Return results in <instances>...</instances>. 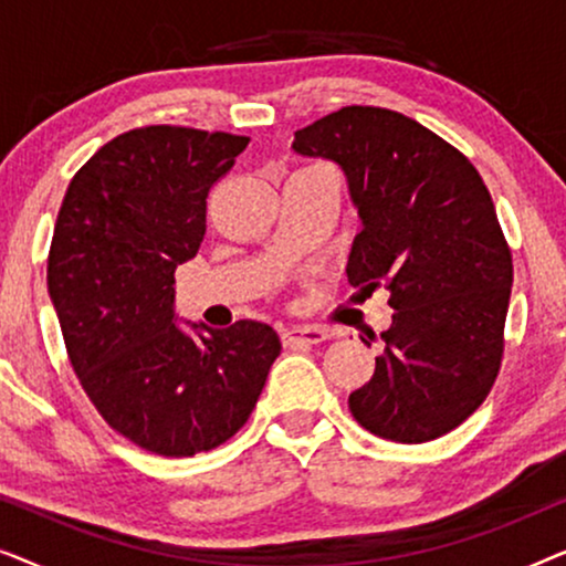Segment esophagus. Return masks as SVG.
<instances>
[{"label":"esophagus","mask_w":566,"mask_h":566,"mask_svg":"<svg viewBox=\"0 0 566 566\" xmlns=\"http://www.w3.org/2000/svg\"><path fill=\"white\" fill-rule=\"evenodd\" d=\"M327 337L329 332L322 327H289L283 332L285 345H319Z\"/></svg>","instance_id":"34e87169"}]
</instances>
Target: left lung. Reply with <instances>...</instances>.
Here are the masks:
<instances>
[{
    "mask_svg": "<svg viewBox=\"0 0 566 566\" xmlns=\"http://www.w3.org/2000/svg\"><path fill=\"white\" fill-rule=\"evenodd\" d=\"M293 149L345 169L363 229L347 281L391 293L376 374L350 394L355 420L394 443L436 440L497 381L513 254L476 167L397 111L347 105L296 130Z\"/></svg>",
    "mask_w": 566,
    "mask_h": 566,
    "instance_id": "obj_1",
    "label": "left lung"
}]
</instances>
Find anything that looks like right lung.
I'll return each mask as SVG.
<instances>
[{
	"instance_id": "1",
	"label": "right lung",
	"mask_w": 566,
	"mask_h": 566,
	"mask_svg": "<svg viewBox=\"0 0 566 566\" xmlns=\"http://www.w3.org/2000/svg\"><path fill=\"white\" fill-rule=\"evenodd\" d=\"M250 138L185 126L115 136L72 177L53 227L49 293L99 417L144 451L185 459L237 436L281 355L275 329L175 324V270L196 258L206 198Z\"/></svg>"
}]
</instances>
